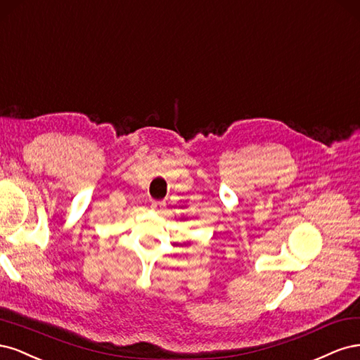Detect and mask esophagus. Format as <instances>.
Masks as SVG:
<instances>
[{
	"label": "esophagus",
	"mask_w": 360,
	"mask_h": 360,
	"mask_svg": "<svg viewBox=\"0 0 360 360\" xmlns=\"http://www.w3.org/2000/svg\"><path fill=\"white\" fill-rule=\"evenodd\" d=\"M165 206H166V202H165V200H153V202H150V207H153V210L157 211V212L163 211Z\"/></svg>",
	"instance_id": "34e87169"
}]
</instances>
